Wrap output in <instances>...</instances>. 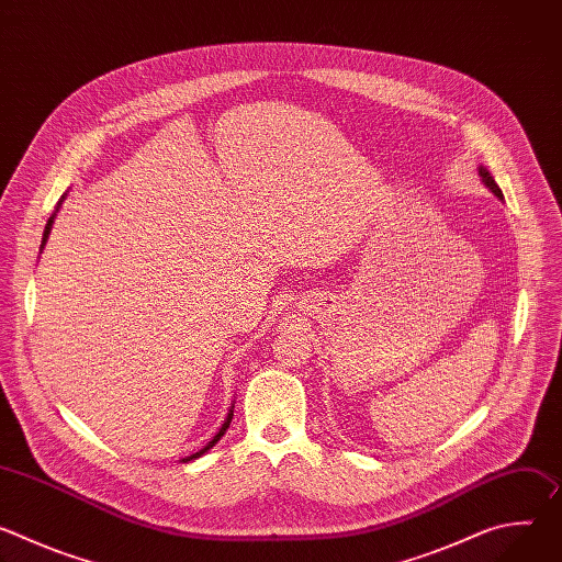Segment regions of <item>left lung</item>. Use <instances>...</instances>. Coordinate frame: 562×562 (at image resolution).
Returning <instances> with one entry per match:
<instances>
[{
	"instance_id": "left-lung-1",
	"label": "left lung",
	"mask_w": 562,
	"mask_h": 562,
	"mask_svg": "<svg viewBox=\"0 0 562 562\" xmlns=\"http://www.w3.org/2000/svg\"><path fill=\"white\" fill-rule=\"evenodd\" d=\"M477 176H480V178H483L485 187H487V189H490V191H492V193H494V195H496L498 200H503V191H501V187L496 184V180L492 178V173H490V171H487L485 167H480V169H477Z\"/></svg>"
}]
</instances>
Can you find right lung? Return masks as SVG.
Here are the masks:
<instances>
[{
  "label": "right lung",
  "mask_w": 562,
  "mask_h": 562,
  "mask_svg": "<svg viewBox=\"0 0 562 562\" xmlns=\"http://www.w3.org/2000/svg\"><path fill=\"white\" fill-rule=\"evenodd\" d=\"M66 195H61V200H64ZM61 200H59V204H57V209H55V213L50 215V220H48V224H46V228H44V237H42V247H40V251L44 249V245H46V239H48V233H50V228H53V220H55V215H57V211H59V206H61ZM231 418H233V407H231V412H228V416H226V420H224V425L220 427V431L213 436V440L204 447V449H200V451H195V453H191V456H187V458H182V462H189V460H195V458H200L202 453H206L211 447H215V442L226 434V429H228V425H231Z\"/></svg>",
  "instance_id": "1"
}]
</instances>
